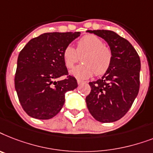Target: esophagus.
Instances as JSON below:
<instances>
[{"label":"esophagus","instance_id":"esophagus-1","mask_svg":"<svg viewBox=\"0 0 153 153\" xmlns=\"http://www.w3.org/2000/svg\"><path fill=\"white\" fill-rule=\"evenodd\" d=\"M82 83H84V81H82V80H77V84H81Z\"/></svg>","mask_w":153,"mask_h":153}]
</instances>
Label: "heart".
I'll use <instances>...</instances> for the list:
<instances>
[{"label": "heart", "mask_w": 153, "mask_h": 153, "mask_svg": "<svg viewBox=\"0 0 153 153\" xmlns=\"http://www.w3.org/2000/svg\"><path fill=\"white\" fill-rule=\"evenodd\" d=\"M82 57L84 63L71 70V74L79 79L91 77L94 73L100 76L104 74L111 66L112 53L111 49L104 44L100 38L94 35L83 36L76 42V48L67 46L63 51L62 57L68 69L80 61Z\"/></svg>", "instance_id": "b5f03b06"}]
</instances>
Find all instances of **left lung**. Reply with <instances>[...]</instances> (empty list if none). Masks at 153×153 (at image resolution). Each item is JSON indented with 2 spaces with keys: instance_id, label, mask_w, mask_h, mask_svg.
<instances>
[{
  "instance_id": "left-lung-1",
  "label": "left lung",
  "mask_w": 153,
  "mask_h": 153,
  "mask_svg": "<svg viewBox=\"0 0 153 153\" xmlns=\"http://www.w3.org/2000/svg\"><path fill=\"white\" fill-rule=\"evenodd\" d=\"M108 43L112 62L101 79L89 82L88 109L100 123H113L128 112L140 88V61L130 42L112 30H87Z\"/></svg>"
}]
</instances>
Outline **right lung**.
<instances>
[{
  "label": "right lung",
  "mask_w": 153,
  "mask_h": 153,
  "mask_svg": "<svg viewBox=\"0 0 153 153\" xmlns=\"http://www.w3.org/2000/svg\"><path fill=\"white\" fill-rule=\"evenodd\" d=\"M80 34L44 33L30 39L19 52L15 88L29 116L37 119L53 118L64 105L65 92L77 88L76 80L68 73L62 53ZM62 75L67 78L58 80Z\"/></svg>",
  "instance_id": "1"
}]
</instances>
